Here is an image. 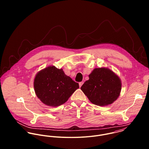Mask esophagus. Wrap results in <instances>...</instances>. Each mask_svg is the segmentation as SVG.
Returning <instances> with one entry per match:
<instances>
[{
    "label": "esophagus",
    "mask_w": 149,
    "mask_h": 149,
    "mask_svg": "<svg viewBox=\"0 0 149 149\" xmlns=\"http://www.w3.org/2000/svg\"><path fill=\"white\" fill-rule=\"evenodd\" d=\"M83 84H84V82H83V81H82V82H80V83H79V86L81 87Z\"/></svg>",
    "instance_id": "obj_1"
}]
</instances>
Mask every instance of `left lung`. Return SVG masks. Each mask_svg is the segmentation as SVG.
I'll return each mask as SVG.
<instances>
[{"label":"left lung","instance_id":"1","mask_svg":"<svg viewBox=\"0 0 149 149\" xmlns=\"http://www.w3.org/2000/svg\"><path fill=\"white\" fill-rule=\"evenodd\" d=\"M121 89L119 77L105 67L94 69L89 75V80L81 87L89 101L99 106L113 103L119 97Z\"/></svg>","mask_w":149,"mask_h":149}]
</instances>
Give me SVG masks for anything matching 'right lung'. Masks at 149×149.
I'll list each match as a JSON object with an SVG mask.
<instances>
[{
	"mask_svg": "<svg viewBox=\"0 0 149 149\" xmlns=\"http://www.w3.org/2000/svg\"><path fill=\"white\" fill-rule=\"evenodd\" d=\"M34 88L37 96L43 104L57 107L65 103L79 85L66 76L63 69L49 66L37 73Z\"/></svg>",
	"mask_w": 149,
	"mask_h": 149,
	"instance_id": "obj_1",
	"label": "right lung"
}]
</instances>
